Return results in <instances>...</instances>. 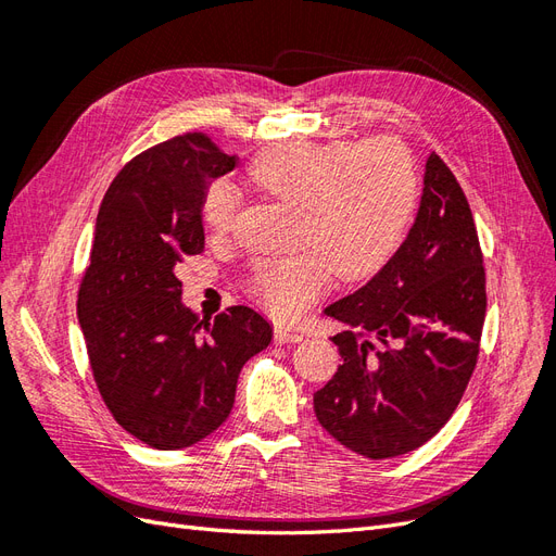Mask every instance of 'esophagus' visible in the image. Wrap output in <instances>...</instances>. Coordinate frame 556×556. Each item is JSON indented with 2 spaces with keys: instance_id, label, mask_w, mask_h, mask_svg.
I'll return each instance as SVG.
<instances>
[{
  "instance_id": "esophagus-1",
  "label": "esophagus",
  "mask_w": 556,
  "mask_h": 556,
  "mask_svg": "<svg viewBox=\"0 0 556 556\" xmlns=\"http://www.w3.org/2000/svg\"><path fill=\"white\" fill-rule=\"evenodd\" d=\"M274 341H276L278 345L299 343V341H304V333L296 331V329H290V327H276V329H274Z\"/></svg>"
}]
</instances>
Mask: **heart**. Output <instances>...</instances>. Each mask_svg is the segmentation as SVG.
Here are the masks:
<instances>
[{"label":"heart","instance_id":"1","mask_svg":"<svg viewBox=\"0 0 556 556\" xmlns=\"http://www.w3.org/2000/svg\"><path fill=\"white\" fill-rule=\"evenodd\" d=\"M266 194L301 208L299 243L308 252L255 266L250 290L278 317H296L327 290L331 276L357 282L374 276L406 237L419 194L410 150L394 139L366 143L285 141L248 166ZM241 197L213 182L201 213L215 233L237 225Z\"/></svg>","mask_w":556,"mask_h":556}]
</instances>
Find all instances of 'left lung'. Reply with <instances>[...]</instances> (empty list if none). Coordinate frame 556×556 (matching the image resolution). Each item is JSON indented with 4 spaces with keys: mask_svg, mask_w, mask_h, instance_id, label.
I'll list each match as a JSON object with an SVG mask.
<instances>
[{
    "mask_svg": "<svg viewBox=\"0 0 556 556\" xmlns=\"http://www.w3.org/2000/svg\"><path fill=\"white\" fill-rule=\"evenodd\" d=\"M486 311L473 213L431 153L406 241L364 288L325 308L343 364L313 394L317 422L348 450L390 459L425 445L473 376Z\"/></svg>",
    "mask_w": 556,
    "mask_h": 556,
    "instance_id": "left-lung-1",
    "label": "left lung"
}]
</instances>
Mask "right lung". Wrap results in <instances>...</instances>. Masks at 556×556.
I'll return each mask as SVG.
<instances>
[{"instance_id":"right-lung-1","label":"right lung","mask_w":556,"mask_h":556,"mask_svg":"<svg viewBox=\"0 0 556 556\" xmlns=\"http://www.w3.org/2000/svg\"><path fill=\"white\" fill-rule=\"evenodd\" d=\"M227 155L190 131L143 150L99 206L78 323L106 408L155 450L206 439L231 413L243 364L274 329L248 306L199 319L182 304L176 266L204 252L201 204Z\"/></svg>"}]
</instances>
